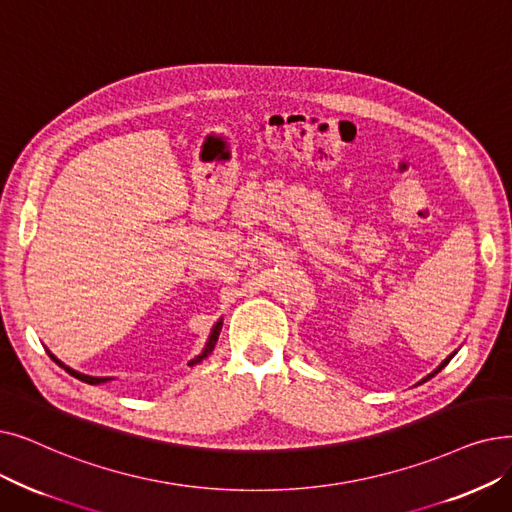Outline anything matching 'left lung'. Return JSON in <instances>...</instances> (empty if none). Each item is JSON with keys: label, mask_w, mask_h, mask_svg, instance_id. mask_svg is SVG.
Listing matches in <instances>:
<instances>
[{"label": "left lung", "mask_w": 512, "mask_h": 512, "mask_svg": "<svg viewBox=\"0 0 512 512\" xmlns=\"http://www.w3.org/2000/svg\"><path fill=\"white\" fill-rule=\"evenodd\" d=\"M454 355H456V351H454V353H450V355H448V358H446V360H443V362H441V364H439V366H437V368H435V370H433V372H431V374H427V376H425V379H422V381H420V383H418V385H422V383H427V381H429V379H433V376H435V374H437V372H439V370H441V368H446V366H448V364H450V360H452V358H454Z\"/></svg>", "instance_id": "8db88e82"}]
</instances>
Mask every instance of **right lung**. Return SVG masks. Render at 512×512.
Listing matches in <instances>:
<instances>
[{"label": "right lung", "mask_w": 512, "mask_h": 512, "mask_svg": "<svg viewBox=\"0 0 512 512\" xmlns=\"http://www.w3.org/2000/svg\"><path fill=\"white\" fill-rule=\"evenodd\" d=\"M221 326H224V318H219L215 324H213V328H211V332H209V339H207V343H205V347H203V351L196 355V358H192L190 362H188V366H194V364H198V362H203L207 355L213 351V347H215V343H217V339H219V332H221ZM48 351V355L50 358L60 366V368H64L66 372H69L71 376H75V379H79V381H83V383H87V385H102V383H108V381H113L110 379V376H90V374H83V372H77V370H73L71 366H66V364H62L56 355L50 351V349H46Z\"/></svg>", "instance_id": "add662e5"}]
</instances>
